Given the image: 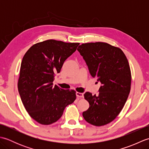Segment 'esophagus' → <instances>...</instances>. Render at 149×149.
I'll use <instances>...</instances> for the list:
<instances>
[{"mask_svg":"<svg viewBox=\"0 0 149 149\" xmlns=\"http://www.w3.org/2000/svg\"><path fill=\"white\" fill-rule=\"evenodd\" d=\"M76 96H77V97H81V98H82V97H84V95H83V93L77 92V93H76Z\"/></svg>","mask_w":149,"mask_h":149,"instance_id":"obj_1","label":"esophagus"}]
</instances>
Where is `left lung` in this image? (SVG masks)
Instances as JSON below:
<instances>
[{
  "mask_svg": "<svg viewBox=\"0 0 149 149\" xmlns=\"http://www.w3.org/2000/svg\"><path fill=\"white\" fill-rule=\"evenodd\" d=\"M77 50L91 76L101 83L98 94L84 93L90 107L83 116L91 125H106L118 115L130 92L131 74L128 60L121 49L107 43H83Z\"/></svg>",
  "mask_w": 149,
  "mask_h": 149,
  "instance_id": "1",
  "label": "left lung"
}]
</instances>
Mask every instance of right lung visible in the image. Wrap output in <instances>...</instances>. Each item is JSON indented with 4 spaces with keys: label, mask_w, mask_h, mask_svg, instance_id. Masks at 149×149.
<instances>
[{
    "label": "right lung",
    "mask_w": 149,
    "mask_h": 149,
    "mask_svg": "<svg viewBox=\"0 0 149 149\" xmlns=\"http://www.w3.org/2000/svg\"><path fill=\"white\" fill-rule=\"evenodd\" d=\"M79 45L48 40L34 44L22 59L18 92L30 116L41 124L58 121L65 107L76 99L74 90L54 86L53 81Z\"/></svg>",
    "instance_id": "add662e5"
}]
</instances>
